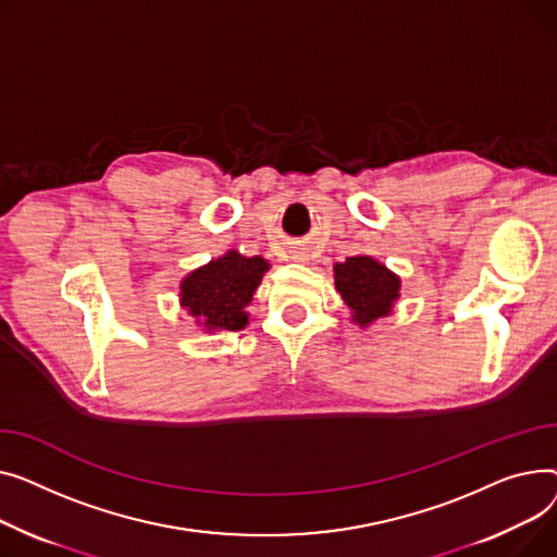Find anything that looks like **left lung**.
Instances as JSON below:
<instances>
[{
  "label": "left lung",
  "mask_w": 557,
  "mask_h": 557,
  "mask_svg": "<svg viewBox=\"0 0 557 557\" xmlns=\"http://www.w3.org/2000/svg\"><path fill=\"white\" fill-rule=\"evenodd\" d=\"M335 289L350 310V321L369 329L375 321L394 314L400 299V276L391 272L377 258L357 253L333 265Z\"/></svg>",
  "instance_id": "1"
}]
</instances>
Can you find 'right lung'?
Listing matches in <instances>:
<instances>
[{
    "label": "right lung",
    "mask_w": 557,
    "mask_h": 557,
    "mask_svg": "<svg viewBox=\"0 0 557 557\" xmlns=\"http://www.w3.org/2000/svg\"><path fill=\"white\" fill-rule=\"evenodd\" d=\"M268 270L270 263L263 256H243L238 249H228L182 278L180 306L207 333L243 331L249 323L245 308Z\"/></svg>",
    "instance_id": "add662e5"
}]
</instances>
